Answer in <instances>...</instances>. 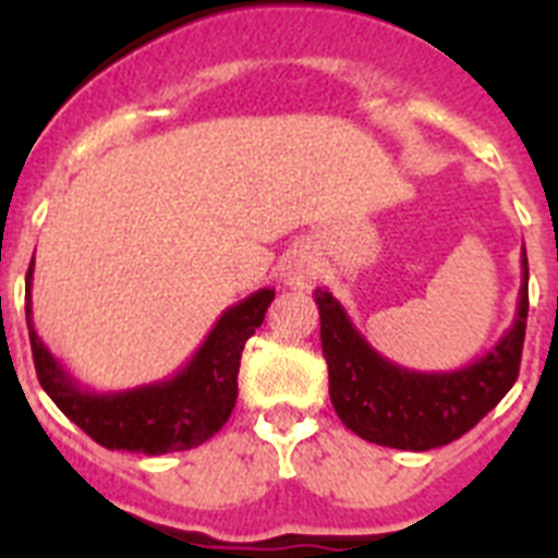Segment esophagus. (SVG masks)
Masks as SVG:
<instances>
[{"label": "esophagus", "mask_w": 558, "mask_h": 558, "mask_svg": "<svg viewBox=\"0 0 558 558\" xmlns=\"http://www.w3.org/2000/svg\"><path fill=\"white\" fill-rule=\"evenodd\" d=\"M282 279L288 288H313L318 279V259H315L310 245H295L282 263Z\"/></svg>", "instance_id": "34e87169"}]
</instances>
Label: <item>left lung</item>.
Masks as SVG:
<instances>
[{
  "mask_svg": "<svg viewBox=\"0 0 558 558\" xmlns=\"http://www.w3.org/2000/svg\"><path fill=\"white\" fill-rule=\"evenodd\" d=\"M329 399L340 422L372 445L425 452L445 447L481 422L517 383L529 322V256L514 324L495 349L456 372H413L383 357L327 288L315 290Z\"/></svg>",
  "mask_w": 558,
  "mask_h": 558,
  "instance_id": "8db88e82",
  "label": "left lung"
}]
</instances>
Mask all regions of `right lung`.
<instances>
[{"instance_id":"obj_1","label":"right lung","mask_w":558,"mask_h":558,"mask_svg":"<svg viewBox=\"0 0 558 558\" xmlns=\"http://www.w3.org/2000/svg\"><path fill=\"white\" fill-rule=\"evenodd\" d=\"M33 263L27 270V329L38 383L49 399L61 408L69 422H75L106 450H128L142 456L192 450L204 445L229 422L236 402V372L245 340L263 327L265 313L274 302V288L251 293L231 304L206 340L192 354L181 372L172 377L125 388V391H92L83 388L63 368L61 360L44 347L33 327Z\"/></svg>"}]
</instances>
